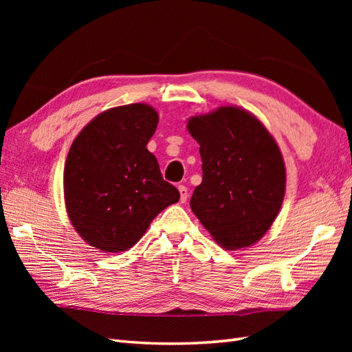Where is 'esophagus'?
<instances>
[{
  "label": "esophagus",
  "mask_w": 352,
  "mask_h": 352,
  "mask_svg": "<svg viewBox=\"0 0 352 352\" xmlns=\"http://www.w3.org/2000/svg\"><path fill=\"white\" fill-rule=\"evenodd\" d=\"M178 190H180V201H182V203H186V201H188V197H189L188 188H186V186H183V184H180V186H178Z\"/></svg>",
  "instance_id": "obj_1"
}]
</instances>
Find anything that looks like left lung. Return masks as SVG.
I'll return each instance as SVG.
<instances>
[{
  "label": "left lung",
  "mask_w": 352,
  "mask_h": 352,
  "mask_svg": "<svg viewBox=\"0 0 352 352\" xmlns=\"http://www.w3.org/2000/svg\"><path fill=\"white\" fill-rule=\"evenodd\" d=\"M188 130L203 160V183L193 190L192 212L222 248L234 251L258 242L286 190V168L275 139L256 116L234 106L192 116Z\"/></svg>",
  "instance_id": "8db88e82"
}]
</instances>
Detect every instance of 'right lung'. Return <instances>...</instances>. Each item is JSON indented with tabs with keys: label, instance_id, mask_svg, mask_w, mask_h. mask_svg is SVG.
<instances>
[{
	"label": "right lung",
	"instance_id": "right-lung-1",
	"mask_svg": "<svg viewBox=\"0 0 352 352\" xmlns=\"http://www.w3.org/2000/svg\"><path fill=\"white\" fill-rule=\"evenodd\" d=\"M159 124L144 102L119 106L94 118L72 142L63 188L71 223L91 246L122 252L180 192L164 182L146 144Z\"/></svg>",
	"mask_w": 352,
	"mask_h": 352
}]
</instances>
